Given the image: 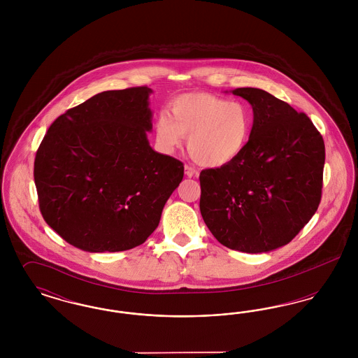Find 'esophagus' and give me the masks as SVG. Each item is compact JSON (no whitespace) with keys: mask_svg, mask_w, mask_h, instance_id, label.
<instances>
[{"mask_svg":"<svg viewBox=\"0 0 358 358\" xmlns=\"http://www.w3.org/2000/svg\"><path fill=\"white\" fill-rule=\"evenodd\" d=\"M185 174H187V177L192 178V177H197L199 171H197V169H196L194 166H192V165H185Z\"/></svg>","mask_w":358,"mask_h":358,"instance_id":"obj_1","label":"esophagus"}]
</instances>
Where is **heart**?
<instances>
[{"mask_svg":"<svg viewBox=\"0 0 358 358\" xmlns=\"http://www.w3.org/2000/svg\"><path fill=\"white\" fill-rule=\"evenodd\" d=\"M171 118L161 114L155 123L157 143L166 152L181 148L200 165L224 166L235 161L248 145L254 113L247 103L194 92L176 98Z\"/></svg>","mask_w":358,"mask_h":358,"instance_id":"1","label":"heart"}]
</instances>
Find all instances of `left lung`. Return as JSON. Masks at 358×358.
<instances>
[{
    "label": "left lung",
    "mask_w": 358,
    "mask_h": 358,
    "mask_svg": "<svg viewBox=\"0 0 358 358\" xmlns=\"http://www.w3.org/2000/svg\"><path fill=\"white\" fill-rule=\"evenodd\" d=\"M232 94L252 106V131L235 161L200 173V210L222 245L268 252L289 244L318 209L324 138L306 114L264 90Z\"/></svg>",
    "instance_id": "obj_1"
}]
</instances>
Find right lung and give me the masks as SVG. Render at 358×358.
Here are the masks:
<instances>
[{
    "mask_svg": "<svg viewBox=\"0 0 358 358\" xmlns=\"http://www.w3.org/2000/svg\"><path fill=\"white\" fill-rule=\"evenodd\" d=\"M146 85L104 91L50 126L34 158L44 220L71 245L118 252L146 241L184 177V164L149 145Z\"/></svg>",
    "mask_w": 358,
    "mask_h": 358,
    "instance_id": "1",
    "label": "right lung"
}]
</instances>
